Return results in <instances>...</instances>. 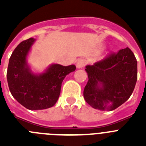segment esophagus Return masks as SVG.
I'll return each instance as SVG.
<instances>
[{
    "mask_svg": "<svg viewBox=\"0 0 146 146\" xmlns=\"http://www.w3.org/2000/svg\"><path fill=\"white\" fill-rule=\"evenodd\" d=\"M86 64V60L80 58L77 61V64H76V66H77V69H82V67L85 66Z\"/></svg>",
    "mask_w": 146,
    "mask_h": 146,
    "instance_id": "1",
    "label": "esophagus"
}]
</instances>
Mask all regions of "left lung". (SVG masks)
Returning a JSON list of instances; mask_svg holds the SVG:
<instances>
[{
    "label": "left lung",
    "mask_w": 146,
    "mask_h": 146,
    "mask_svg": "<svg viewBox=\"0 0 146 146\" xmlns=\"http://www.w3.org/2000/svg\"><path fill=\"white\" fill-rule=\"evenodd\" d=\"M88 80L83 96L93 108L111 111L131 95L137 79V62L129 47L86 66Z\"/></svg>",
    "instance_id": "left-lung-1"
}]
</instances>
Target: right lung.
I'll list each match as a JSON object with an SVG mask.
<instances>
[{"label":"right lung","instance_id":"right-lung-1","mask_svg":"<svg viewBox=\"0 0 146 146\" xmlns=\"http://www.w3.org/2000/svg\"><path fill=\"white\" fill-rule=\"evenodd\" d=\"M36 39L30 38L17 45L9 58L7 81L13 97L31 110L50 108L57 102L62 82L76 69L74 65L53 64L42 73H34L27 57Z\"/></svg>","mask_w":146,"mask_h":146}]
</instances>
